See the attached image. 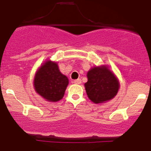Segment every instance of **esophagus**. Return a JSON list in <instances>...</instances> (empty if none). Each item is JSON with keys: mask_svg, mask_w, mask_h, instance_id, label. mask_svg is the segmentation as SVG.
Segmentation results:
<instances>
[{"mask_svg": "<svg viewBox=\"0 0 151 151\" xmlns=\"http://www.w3.org/2000/svg\"><path fill=\"white\" fill-rule=\"evenodd\" d=\"M72 83L74 84H80L81 83V80L80 79H77V80H73Z\"/></svg>", "mask_w": 151, "mask_h": 151, "instance_id": "34e87169", "label": "esophagus"}]
</instances>
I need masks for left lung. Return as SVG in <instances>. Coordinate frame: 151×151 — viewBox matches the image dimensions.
I'll list each match as a JSON object with an SVG mask.
<instances>
[{"label":"left lung","mask_w":151,"mask_h":151,"mask_svg":"<svg viewBox=\"0 0 151 151\" xmlns=\"http://www.w3.org/2000/svg\"><path fill=\"white\" fill-rule=\"evenodd\" d=\"M84 84L88 98L95 104H104L113 99L120 88L119 80L109 66H94L87 73Z\"/></svg>","instance_id":"obj_1"}]
</instances>
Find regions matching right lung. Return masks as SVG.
I'll return each instance as SVG.
<instances>
[{
    "label": "right lung",
    "instance_id": "right-lung-1",
    "mask_svg": "<svg viewBox=\"0 0 151 151\" xmlns=\"http://www.w3.org/2000/svg\"><path fill=\"white\" fill-rule=\"evenodd\" d=\"M68 79L62 74L58 64L46 60L37 69L33 79V87L37 94L49 102H57L64 97Z\"/></svg>",
    "mask_w": 151,
    "mask_h": 151
}]
</instances>
